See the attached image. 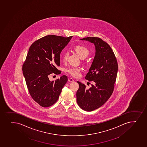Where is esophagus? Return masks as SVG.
Here are the masks:
<instances>
[{"label": "esophagus", "mask_w": 147, "mask_h": 147, "mask_svg": "<svg viewBox=\"0 0 147 147\" xmlns=\"http://www.w3.org/2000/svg\"><path fill=\"white\" fill-rule=\"evenodd\" d=\"M68 81L69 82H74V80L72 78H69L68 79Z\"/></svg>", "instance_id": "34e87169"}]
</instances>
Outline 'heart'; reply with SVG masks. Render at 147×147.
I'll return each mask as SVG.
<instances>
[{
  "label": "heart",
  "mask_w": 147,
  "mask_h": 147,
  "mask_svg": "<svg viewBox=\"0 0 147 147\" xmlns=\"http://www.w3.org/2000/svg\"><path fill=\"white\" fill-rule=\"evenodd\" d=\"M74 49L79 57L82 59L86 58L90 54V51L89 49L87 47L84 46L78 45L75 47ZM68 56V52L67 51H65L63 56V61H65L67 60ZM65 71L73 77L78 78L81 76L82 69L80 67L70 66L66 68L65 69Z\"/></svg>",
  "instance_id": "b5f03b06"
}]
</instances>
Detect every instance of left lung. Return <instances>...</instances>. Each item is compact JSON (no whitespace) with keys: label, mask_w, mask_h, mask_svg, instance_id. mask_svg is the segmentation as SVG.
<instances>
[{"label":"left lung","mask_w":147,"mask_h":147,"mask_svg":"<svg viewBox=\"0 0 147 147\" xmlns=\"http://www.w3.org/2000/svg\"><path fill=\"white\" fill-rule=\"evenodd\" d=\"M93 43L96 49L95 57L85 79L93 82L91 87L77 82L79 88L77 91V102L81 108L90 112L98 109L106 102L112 94L117 79L118 64L110 46L95 37L81 39Z\"/></svg>","instance_id":"1"}]
</instances>
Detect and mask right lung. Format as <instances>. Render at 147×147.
<instances>
[{
  "label": "right lung",
  "instance_id": "1",
  "mask_svg": "<svg viewBox=\"0 0 147 147\" xmlns=\"http://www.w3.org/2000/svg\"><path fill=\"white\" fill-rule=\"evenodd\" d=\"M72 36L63 37L48 35L30 46L22 66L28 92L35 101L43 107L51 106L58 100L67 77L63 75L55 81L49 76L60 74V54Z\"/></svg>",
  "mask_w": 147,
  "mask_h": 147
}]
</instances>
